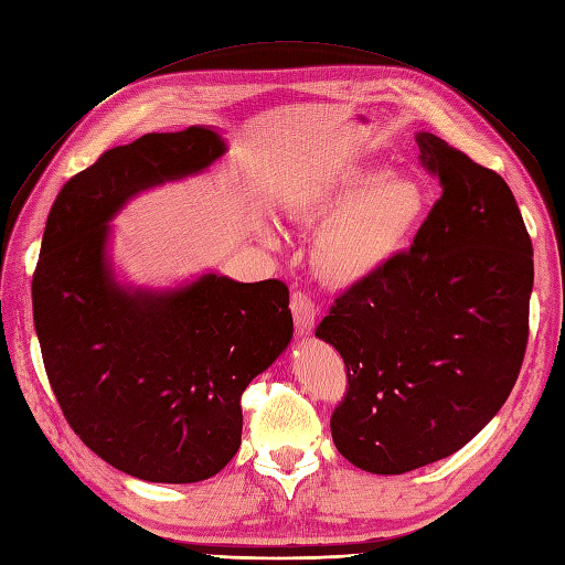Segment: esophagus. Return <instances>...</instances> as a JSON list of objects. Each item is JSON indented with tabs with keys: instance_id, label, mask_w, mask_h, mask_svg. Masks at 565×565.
Returning a JSON list of instances; mask_svg holds the SVG:
<instances>
[{
	"instance_id": "esophagus-1",
	"label": "esophagus",
	"mask_w": 565,
	"mask_h": 565,
	"mask_svg": "<svg viewBox=\"0 0 565 565\" xmlns=\"http://www.w3.org/2000/svg\"><path fill=\"white\" fill-rule=\"evenodd\" d=\"M290 309L295 316V326H297V333L301 338H307L313 333V323H316V316H319V305H316L313 297L309 292H301L297 290L292 295L290 301Z\"/></svg>"
}]
</instances>
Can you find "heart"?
Returning a JSON list of instances; mask_svg holds the SVG:
<instances>
[{"label": "heart", "mask_w": 565, "mask_h": 565, "mask_svg": "<svg viewBox=\"0 0 565 565\" xmlns=\"http://www.w3.org/2000/svg\"><path fill=\"white\" fill-rule=\"evenodd\" d=\"M422 179L379 164H350L313 184L299 201L305 215H326L316 264L335 282L369 278L407 246L426 215Z\"/></svg>", "instance_id": "heart-1"}]
</instances>
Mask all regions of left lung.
<instances>
[{
  "label": "left lung",
  "instance_id": "8db88e82",
  "mask_svg": "<svg viewBox=\"0 0 565 565\" xmlns=\"http://www.w3.org/2000/svg\"><path fill=\"white\" fill-rule=\"evenodd\" d=\"M417 143L444 196L409 252L354 282L316 328L348 366L333 444L374 475L470 444L511 395L527 345L534 264L513 191L429 131Z\"/></svg>",
  "mask_w": 565,
  "mask_h": 565
}]
</instances>
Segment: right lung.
Segmentation results:
<instances>
[{
	"instance_id": "add662e5",
	"label": "right lung",
	"mask_w": 565,
	"mask_h": 565,
	"mask_svg": "<svg viewBox=\"0 0 565 565\" xmlns=\"http://www.w3.org/2000/svg\"><path fill=\"white\" fill-rule=\"evenodd\" d=\"M223 134L189 127L105 150L62 186L33 275V319L68 426L117 470L160 484L217 475L242 444L239 397L292 340L282 280L209 270L177 287L121 282L113 220L141 191L209 170Z\"/></svg>"
}]
</instances>
